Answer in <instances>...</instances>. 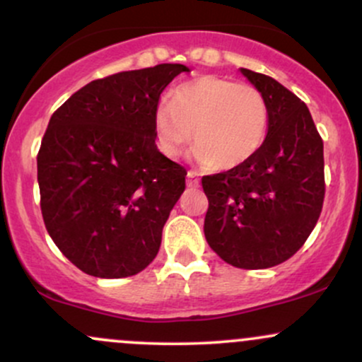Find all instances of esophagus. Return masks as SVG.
I'll return each mask as SVG.
<instances>
[{
    "label": "esophagus",
    "mask_w": 362,
    "mask_h": 362,
    "mask_svg": "<svg viewBox=\"0 0 362 362\" xmlns=\"http://www.w3.org/2000/svg\"><path fill=\"white\" fill-rule=\"evenodd\" d=\"M187 185H189V187H197L199 185L197 173L192 172V170H190V172H187Z\"/></svg>",
    "instance_id": "obj_1"
}]
</instances>
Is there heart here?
Masks as SVG:
<instances>
[{"instance_id": "heart-1", "label": "heart", "mask_w": 362, "mask_h": 362, "mask_svg": "<svg viewBox=\"0 0 362 362\" xmlns=\"http://www.w3.org/2000/svg\"><path fill=\"white\" fill-rule=\"evenodd\" d=\"M267 124V102L255 86L201 76L172 90L168 105L155 112L153 131L158 151L170 160L184 155L194 139L199 163L235 168L259 153Z\"/></svg>"}]
</instances>
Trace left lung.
<instances>
[{"label": "left lung", "instance_id": "1", "mask_svg": "<svg viewBox=\"0 0 362 362\" xmlns=\"http://www.w3.org/2000/svg\"><path fill=\"white\" fill-rule=\"evenodd\" d=\"M267 102L264 144L252 160L202 177L204 235L238 269L279 265L305 245L325 197L323 141L306 107L271 76L242 68Z\"/></svg>", "mask_w": 362, "mask_h": 362}]
</instances>
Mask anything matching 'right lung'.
I'll use <instances>...</instances> for the list:
<instances>
[{
  "mask_svg": "<svg viewBox=\"0 0 362 362\" xmlns=\"http://www.w3.org/2000/svg\"><path fill=\"white\" fill-rule=\"evenodd\" d=\"M189 68L158 64L110 74L52 114L37 155L40 209L54 243L88 276L146 269L161 245L187 170L158 151L160 95Z\"/></svg>",
  "mask_w": 362,
  "mask_h": 362,
  "instance_id": "right-lung-1",
  "label": "right lung"
}]
</instances>
